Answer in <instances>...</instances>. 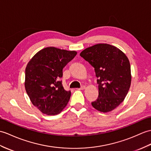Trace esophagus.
Returning <instances> with one entry per match:
<instances>
[{
	"mask_svg": "<svg viewBox=\"0 0 151 151\" xmlns=\"http://www.w3.org/2000/svg\"><path fill=\"white\" fill-rule=\"evenodd\" d=\"M86 88V86H82L81 87H80V88H79V89H81V90H82V89H84Z\"/></svg>",
	"mask_w": 151,
	"mask_h": 151,
	"instance_id": "obj_1",
	"label": "esophagus"
}]
</instances>
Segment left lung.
Segmentation results:
<instances>
[{
    "label": "left lung",
    "mask_w": 151,
    "mask_h": 151,
    "mask_svg": "<svg viewBox=\"0 0 151 151\" xmlns=\"http://www.w3.org/2000/svg\"><path fill=\"white\" fill-rule=\"evenodd\" d=\"M94 68L99 97L93 107L103 113L113 111L124 101L131 82L128 58L116 47L99 44L87 47L80 54Z\"/></svg>",
    "instance_id": "obj_1"
}]
</instances>
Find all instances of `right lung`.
<instances>
[{
  "mask_svg": "<svg viewBox=\"0 0 151 151\" xmlns=\"http://www.w3.org/2000/svg\"><path fill=\"white\" fill-rule=\"evenodd\" d=\"M75 51L45 47L28 62L25 73V88L31 102L42 113L59 114L67 106L71 91L64 89L60 79L63 68L74 58Z\"/></svg>",
  "mask_w": 151,
  "mask_h": 151,
  "instance_id": "1",
  "label": "right lung"
}]
</instances>
